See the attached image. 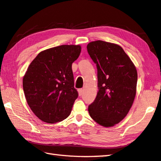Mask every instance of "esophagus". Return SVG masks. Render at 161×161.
Listing matches in <instances>:
<instances>
[{
    "label": "esophagus",
    "instance_id": "obj_1",
    "mask_svg": "<svg viewBox=\"0 0 161 161\" xmlns=\"http://www.w3.org/2000/svg\"><path fill=\"white\" fill-rule=\"evenodd\" d=\"M78 91L79 96H81V95H82L83 93V90L82 88H80V89H78Z\"/></svg>",
    "mask_w": 161,
    "mask_h": 161
}]
</instances>
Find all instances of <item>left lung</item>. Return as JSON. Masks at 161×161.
I'll use <instances>...</instances> for the list:
<instances>
[{
	"instance_id": "8db88e82",
	"label": "left lung",
	"mask_w": 161,
	"mask_h": 161,
	"mask_svg": "<svg viewBox=\"0 0 161 161\" xmlns=\"http://www.w3.org/2000/svg\"><path fill=\"white\" fill-rule=\"evenodd\" d=\"M97 69V97L88 107L95 122L105 127L119 123L130 110L136 93L137 70L119 45L97 40L87 45Z\"/></svg>"
}]
</instances>
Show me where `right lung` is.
I'll list each match as a JSON object with an SVG mask.
<instances>
[{
    "label": "right lung",
    "mask_w": 161,
    "mask_h": 161,
    "mask_svg": "<svg viewBox=\"0 0 161 161\" xmlns=\"http://www.w3.org/2000/svg\"><path fill=\"white\" fill-rule=\"evenodd\" d=\"M80 45H61L38 53L23 77L25 98L33 113L44 122H59L69 116L78 97L72 64Z\"/></svg>",
    "instance_id": "right-lung-1"
}]
</instances>
